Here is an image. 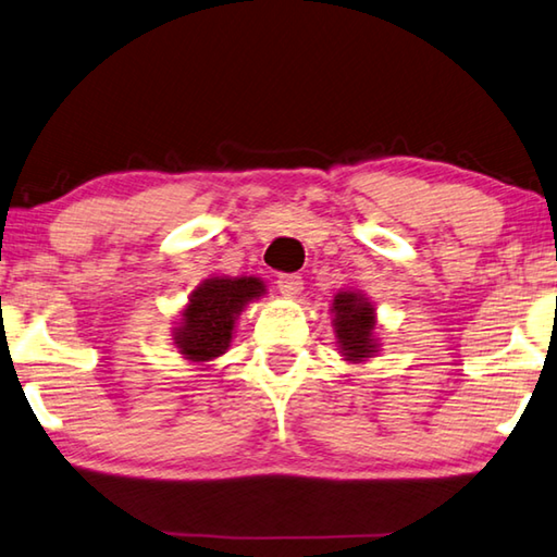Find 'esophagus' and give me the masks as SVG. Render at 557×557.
Listing matches in <instances>:
<instances>
[{"mask_svg": "<svg viewBox=\"0 0 557 557\" xmlns=\"http://www.w3.org/2000/svg\"><path fill=\"white\" fill-rule=\"evenodd\" d=\"M277 289L285 297H297L301 289H305V280H301L297 272H282L277 275Z\"/></svg>", "mask_w": 557, "mask_h": 557, "instance_id": "34e87169", "label": "esophagus"}]
</instances>
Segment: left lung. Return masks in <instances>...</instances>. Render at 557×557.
Masks as SVG:
<instances>
[{
  "instance_id": "1",
  "label": "left lung",
  "mask_w": 557,
  "mask_h": 557,
  "mask_svg": "<svg viewBox=\"0 0 557 557\" xmlns=\"http://www.w3.org/2000/svg\"><path fill=\"white\" fill-rule=\"evenodd\" d=\"M333 326L341 343V352L346 360H366L377 352V341L372 338L375 331V309L358 292H338L333 299Z\"/></svg>"
}]
</instances>
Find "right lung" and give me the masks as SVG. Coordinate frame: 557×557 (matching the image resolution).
Masks as SVG:
<instances>
[{"label": "right lung", "mask_w": 557, "mask_h": 557, "mask_svg": "<svg viewBox=\"0 0 557 557\" xmlns=\"http://www.w3.org/2000/svg\"><path fill=\"white\" fill-rule=\"evenodd\" d=\"M265 295L258 277H211L191 292L175 343L191 362H207L224 356L234 336L236 317L248 301Z\"/></svg>", "instance_id": "right-lung-1"}]
</instances>
